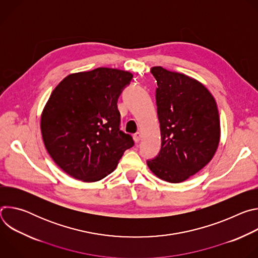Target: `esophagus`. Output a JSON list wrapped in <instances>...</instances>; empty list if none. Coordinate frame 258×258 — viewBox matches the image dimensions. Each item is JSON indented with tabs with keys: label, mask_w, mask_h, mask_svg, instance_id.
Wrapping results in <instances>:
<instances>
[{
	"label": "esophagus",
	"mask_w": 258,
	"mask_h": 258,
	"mask_svg": "<svg viewBox=\"0 0 258 258\" xmlns=\"http://www.w3.org/2000/svg\"><path fill=\"white\" fill-rule=\"evenodd\" d=\"M141 138H142V134L140 132H137L135 135H134V140L136 143H139L141 141Z\"/></svg>",
	"instance_id": "obj_1"
}]
</instances>
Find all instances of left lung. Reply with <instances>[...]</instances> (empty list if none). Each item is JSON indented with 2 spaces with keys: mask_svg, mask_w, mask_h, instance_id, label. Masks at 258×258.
Returning <instances> with one entry per match:
<instances>
[{
  "mask_svg": "<svg viewBox=\"0 0 258 258\" xmlns=\"http://www.w3.org/2000/svg\"><path fill=\"white\" fill-rule=\"evenodd\" d=\"M151 73L158 86L161 150L147 164L160 179L181 182L208 164L217 150V105L207 88L191 77L161 66L152 67Z\"/></svg>",
  "mask_w": 258,
  "mask_h": 258,
  "instance_id": "obj_1",
  "label": "left lung"
}]
</instances>
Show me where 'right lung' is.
Returning <instances> with one entry per match:
<instances>
[{
	"label": "right lung",
	"instance_id": "right-lung-1",
	"mask_svg": "<svg viewBox=\"0 0 258 258\" xmlns=\"http://www.w3.org/2000/svg\"><path fill=\"white\" fill-rule=\"evenodd\" d=\"M128 71L99 67L71 73L52 92L41 116L46 149L67 174L98 181L117 166L133 138L119 130L117 100Z\"/></svg>",
	"mask_w": 258,
	"mask_h": 258
}]
</instances>
